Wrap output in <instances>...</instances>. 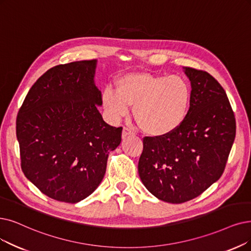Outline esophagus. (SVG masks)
<instances>
[{
    "label": "esophagus",
    "mask_w": 251,
    "mask_h": 251,
    "mask_svg": "<svg viewBox=\"0 0 251 251\" xmlns=\"http://www.w3.org/2000/svg\"><path fill=\"white\" fill-rule=\"evenodd\" d=\"M133 134H134V132L132 131L131 128H128L126 126L124 127V129H123V138H126V137H127L129 135H133Z\"/></svg>",
    "instance_id": "obj_1"
}]
</instances>
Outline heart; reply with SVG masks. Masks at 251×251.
I'll return each mask as SVG.
<instances>
[{"mask_svg": "<svg viewBox=\"0 0 251 251\" xmlns=\"http://www.w3.org/2000/svg\"><path fill=\"white\" fill-rule=\"evenodd\" d=\"M192 102V88L178 75L129 73L116 81V92L106 88L103 105L112 118L127 114L134 107L139 126L151 136H167L183 125Z\"/></svg>", "mask_w": 251, "mask_h": 251, "instance_id": "b5f03b06", "label": "heart"}]
</instances>
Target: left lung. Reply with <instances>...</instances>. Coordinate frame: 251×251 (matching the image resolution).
<instances>
[{"label": "left lung", "instance_id": "1", "mask_svg": "<svg viewBox=\"0 0 251 251\" xmlns=\"http://www.w3.org/2000/svg\"><path fill=\"white\" fill-rule=\"evenodd\" d=\"M192 102L183 125L167 136L144 137L138 172L164 202L197 198L223 175L236 136L234 111L223 86L209 73L185 67Z\"/></svg>", "mask_w": 251, "mask_h": 251}]
</instances>
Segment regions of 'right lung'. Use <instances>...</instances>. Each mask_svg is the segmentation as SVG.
I'll use <instances>...</instances> for the list:
<instances>
[{"label": "right lung", "instance_id": "right-lung-1", "mask_svg": "<svg viewBox=\"0 0 251 251\" xmlns=\"http://www.w3.org/2000/svg\"><path fill=\"white\" fill-rule=\"evenodd\" d=\"M97 61L49 69L29 89L16 118L24 174L41 193L77 203L93 194L106 173L123 127L106 124L98 107Z\"/></svg>", "mask_w": 251, "mask_h": 251}]
</instances>
